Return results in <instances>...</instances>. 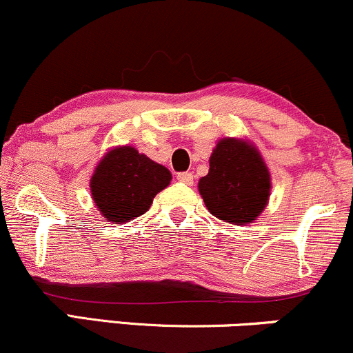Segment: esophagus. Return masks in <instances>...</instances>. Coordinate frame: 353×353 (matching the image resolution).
I'll list each match as a JSON object with an SVG mask.
<instances>
[{
  "label": "esophagus",
  "mask_w": 353,
  "mask_h": 353,
  "mask_svg": "<svg viewBox=\"0 0 353 353\" xmlns=\"http://www.w3.org/2000/svg\"><path fill=\"white\" fill-rule=\"evenodd\" d=\"M176 180L181 181V183L188 185V187H190V185H193V173H190V172H181V173H178Z\"/></svg>",
  "instance_id": "obj_1"
}]
</instances>
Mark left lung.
I'll return each mask as SVG.
<instances>
[{
	"instance_id": "left-lung-1",
	"label": "left lung",
	"mask_w": 353,
	"mask_h": 353,
	"mask_svg": "<svg viewBox=\"0 0 353 353\" xmlns=\"http://www.w3.org/2000/svg\"><path fill=\"white\" fill-rule=\"evenodd\" d=\"M270 173L252 143L221 138L210 157L207 176L198 181V192L208 212L233 225L252 223L270 196Z\"/></svg>"
}]
</instances>
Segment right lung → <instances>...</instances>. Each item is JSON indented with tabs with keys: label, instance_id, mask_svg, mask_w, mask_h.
I'll return each mask as SVG.
<instances>
[{
	"label": "right lung",
	"instance_id": "add662e5",
	"mask_svg": "<svg viewBox=\"0 0 353 353\" xmlns=\"http://www.w3.org/2000/svg\"><path fill=\"white\" fill-rule=\"evenodd\" d=\"M172 181V173L133 146L110 150L90 180L91 196L108 221L125 223L143 215L158 192Z\"/></svg>",
	"mask_w": 353,
	"mask_h": 353
}]
</instances>
